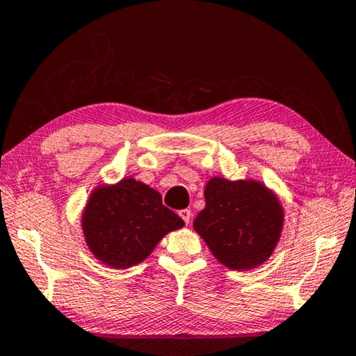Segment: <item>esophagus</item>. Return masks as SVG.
<instances>
[{
  "label": "esophagus",
  "mask_w": 356,
  "mask_h": 356,
  "mask_svg": "<svg viewBox=\"0 0 356 356\" xmlns=\"http://www.w3.org/2000/svg\"><path fill=\"white\" fill-rule=\"evenodd\" d=\"M178 215L181 216V220H183L186 224H189V222H191V218H193V213H191V210H189V209L179 210V211H178Z\"/></svg>",
  "instance_id": "esophagus-1"
}]
</instances>
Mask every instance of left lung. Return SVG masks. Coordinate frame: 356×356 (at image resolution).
<instances>
[{
	"instance_id": "8db88e82",
	"label": "left lung",
	"mask_w": 356,
	"mask_h": 356,
	"mask_svg": "<svg viewBox=\"0 0 356 356\" xmlns=\"http://www.w3.org/2000/svg\"><path fill=\"white\" fill-rule=\"evenodd\" d=\"M283 210L264 186L240 179L211 178L205 186V209L194 229L221 264L247 270L267 261L280 238Z\"/></svg>"
}]
</instances>
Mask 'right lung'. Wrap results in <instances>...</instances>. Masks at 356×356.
Returning <instances> with one entry per match:
<instances>
[{
    "label": "right lung",
    "instance_id": "1",
    "mask_svg": "<svg viewBox=\"0 0 356 356\" xmlns=\"http://www.w3.org/2000/svg\"><path fill=\"white\" fill-rule=\"evenodd\" d=\"M184 226L149 186L125 178L92 193L83 215L86 242L105 264L125 269L138 264L167 232Z\"/></svg>",
    "mask_w": 356,
    "mask_h": 356
}]
</instances>
